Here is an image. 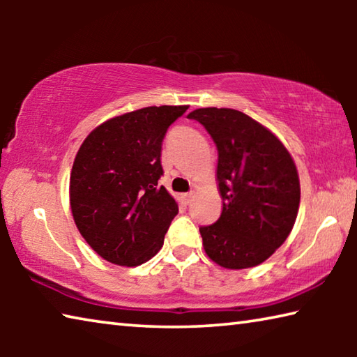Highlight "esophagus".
Wrapping results in <instances>:
<instances>
[{
    "label": "esophagus",
    "instance_id": "obj_1",
    "mask_svg": "<svg viewBox=\"0 0 357 357\" xmlns=\"http://www.w3.org/2000/svg\"><path fill=\"white\" fill-rule=\"evenodd\" d=\"M192 198H193V192H187V193H183V200H184V203L189 204V203L192 202Z\"/></svg>",
    "mask_w": 357,
    "mask_h": 357
}]
</instances>
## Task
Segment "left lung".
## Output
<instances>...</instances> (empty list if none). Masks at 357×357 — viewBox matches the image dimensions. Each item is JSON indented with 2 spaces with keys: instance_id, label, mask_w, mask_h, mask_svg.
Masks as SVG:
<instances>
[{
  "instance_id": "8db88e82",
  "label": "left lung",
  "mask_w": 357,
  "mask_h": 357,
  "mask_svg": "<svg viewBox=\"0 0 357 357\" xmlns=\"http://www.w3.org/2000/svg\"><path fill=\"white\" fill-rule=\"evenodd\" d=\"M187 118L204 126L219 153L222 214L200 228L204 252L227 269L261 264L298 217L301 185L291 154L269 129L233 108H198Z\"/></svg>"
}]
</instances>
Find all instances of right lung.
<instances>
[{"mask_svg":"<svg viewBox=\"0 0 357 357\" xmlns=\"http://www.w3.org/2000/svg\"><path fill=\"white\" fill-rule=\"evenodd\" d=\"M189 105L144 107L98 126L82 143L69 198L84 241L107 261L138 266L153 258L178 203L160 179L162 140Z\"/></svg>","mask_w":357,"mask_h":357,"instance_id":"1","label":"right lung"}]
</instances>
